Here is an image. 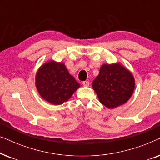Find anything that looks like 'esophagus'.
Returning <instances> with one entry per match:
<instances>
[{"label": "esophagus", "instance_id": "1", "mask_svg": "<svg viewBox=\"0 0 160 160\" xmlns=\"http://www.w3.org/2000/svg\"><path fill=\"white\" fill-rule=\"evenodd\" d=\"M82 84H83V86H84V87H89V82H88V81H84V82H82Z\"/></svg>", "mask_w": 160, "mask_h": 160}]
</instances>
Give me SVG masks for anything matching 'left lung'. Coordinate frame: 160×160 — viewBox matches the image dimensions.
<instances>
[{
	"instance_id": "8db88e82",
	"label": "left lung",
	"mask_w": 160,
	"mask_h": 160,
	"mask_svg": "<svg viewBox=\"0 0 160 160\" xmlns=\"http://www.w3.org/2000/svg\"><path fill=\"white\" fill-rule=\"evenodd\" d=\"M132 73L119 62L103 64L92 83V86L102 105L114 108L125 103L135 89Z\"/></svg>"
}]
</instances>
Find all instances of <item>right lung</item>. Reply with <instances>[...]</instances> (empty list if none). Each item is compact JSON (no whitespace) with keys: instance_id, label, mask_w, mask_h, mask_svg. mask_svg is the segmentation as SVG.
Listing matches in <instances>:
<instances>
[{"instance_id":"1","label":"right lung","mask_w":160,"mask_h":160,"mask_svg":"<svg viewBox=\"0 0 160 160\" xmlns=\"http://www.w3.org/2000/svg\"><path fill=\"white\" fill-rule=\"evenodd\" d=\"M36 87L43 100L58 106L68 100L80 84L69 73L64 63L50 60L37 71Z\"/></svg>"}]
</instances>
